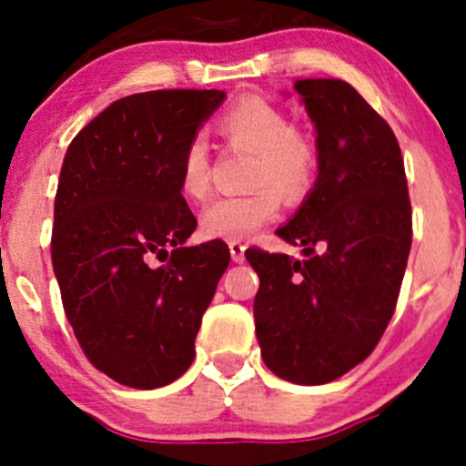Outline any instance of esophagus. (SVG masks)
<instances>
[{"mask_svg": "<svg viewBox=\"0 0 466 466\" xmlns=\"http://www.w3.org/2000/svg\"><path fill=\"white\" fill-rule=\"evenodd\" d=\"M229 255H232V261L243 263L246 261V246L241 241H229Z\"/></svg>", "mask_w": 466, "mask_h": 466, "instance_id": "34e87169", "label": "esophagus"}]
</instances>
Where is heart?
Listing matches in <instances>:
<instances>
[{
    "label": "heart",
    "mask_w": 466,
    "mask_h": 466,
    "mask_svg": "<svg viewBox=\"0 0 466 466\" xmlns=\"http://www.w3.org/2000/svg\"><path fill=\"white\" fill-rule=\"evenodd\" d=\"M216 130L229 146L252 153L250 185L257 189L211 200L200 225L211 238L243 241L279 214V195L286 200L307 196L318 173V146L295 128L281 107L263 98L234 103L218 116ZM177 187L191 200H203L209 194V148L203 137H191L182 148Z\"/></svg>",
    "instance_id": "1"
}]
</instances>
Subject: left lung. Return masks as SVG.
<instances>
[{
  "label": "left lung",
  "instance_id": "8db88e82",
  "mask_svg": "<svg viewBox=\"0 0 466 466\" xmlns=\"http://www.w3.org/2000/svg\"><path fill=\"white\" fill-rule=\"evenodd\" d=\"M316 126L318 177L277 237L302 259L246 252L259 275L255 324L277 377L322 385L368 359L406 272L412 214L392 128L350 83L295 81Z\"/></svg>",
  "mask_w": 466,
  "mask_h": 466
}]
</instances>
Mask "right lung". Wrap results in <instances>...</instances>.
<instances>
[{"label":"right lung","mask_w":466,"mask_h":466,"mask_svg":"<svg viewBox=\"0 0 466 466\" xmlns=\"http://www.w3.org/2000/svg\"><path fill=\"white\" fill-rule=\"evenodd\" d=\"M223 101L220 89L133 94L65 153L51 237L63 307L94 368L128 388L189 370L229 263L223 241L187 246L196 216L177 187L182 148Z\"/></svg>","instance_id":"1"}]
</instances>
